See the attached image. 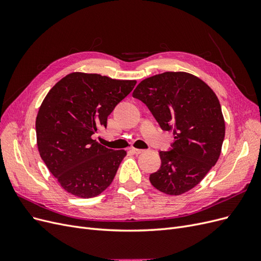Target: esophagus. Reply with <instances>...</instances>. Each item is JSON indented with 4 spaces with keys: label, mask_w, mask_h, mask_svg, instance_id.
I'll list each match as a JSON object with an SVG mask.
<instances>
[{
    "label": "esophagus",
    "mask_w": 261,
    "mask_h": 261,
    "mask_svg": "<svg viewBox=\"0 0 261 261\" xmlns=\"http://www.w3.org/2000/svg\"><path fill=\"white\" fill-rule=\"evenodd\" d=\"M130 151L133 152V153H135V154H140V153H143L145 150H143V149H137V148H130Z\"/></svg>",
    "instance_id": "esophagus-1"
}]
</instances>
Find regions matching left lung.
<instances>
[{
  "label": "left lung",
  "mask_w": 261,
  "mask_h": 261,
  "mask_svg": "<svg viewBox=\"0 0 261 261\" xmlns=\"http://www.w3.org/2000/svg\"><path fill=\"white\" fill-rule=\"evenodd\" d=\"M133 97L148 107L162 130L174 135L169 151L159 152L161 167L150 174V183L168 195L188 192L221 153L225 124L216 93L192 74L165 72L139 83Z\"/></svg>",
  "instance_id": "1"
}]
</instances>
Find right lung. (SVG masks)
<instances>
[{
  "mask_svg": "<svg viewBox=\"0 0 261 261\" xmlns=\"http://www.w3.org/2000/svg\"><path fill=\"white\" fill-rule=\"evenodd\" d=\"M135 85L76 72L45 96L36 120L38 150L67 193L91 198L112 183L126 151L102 146L92 135L107 127L108 116Z\"/></svg>",
  "mask_w": 261,
  "mask_h": 261,
  "instance_id": "1",
  "label": "right lung"
}]
</instances>
